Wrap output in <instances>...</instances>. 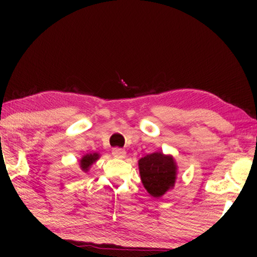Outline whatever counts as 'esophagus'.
<instances>
[{"label":"esophagus","mask_w":257,"mask_h":257,"mask_svg":"<svg viewBox=\"0 0 257 257\" xmlns=\"http://www.w3.org/2000/svg\"><path fill=\"white\" fill-rule=\"evenodd\" d=\"M112 154H113L114 158H118V159H124V158L126 157L125 150L118 149V147H115V149L112 150Z\"/></svg>","instance_id":"1"}]
</instances>
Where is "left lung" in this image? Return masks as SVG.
Wrapping results in <instances>:
<instances>
[{
	"label": "left lung",
	"mask_w": 257,
	"mask_h": 257,
	"mask_svg": "<svg viewBox=\"0 0 257 257\" xmlns=\"http://www.w3.org/2000/svg\"><path fill=\"white\" fill-rule=\"evenodd\" d=\"M138 164L144 187L154 198H160L173 188L178 171L173 157L156 152L142 158Z\"/></svg>",
	"instance_id": "obj_1"
}]
</instances>
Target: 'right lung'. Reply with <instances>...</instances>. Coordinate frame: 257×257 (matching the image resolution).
<instances>
[{
  "instance_id": "1",
  "label": "right lung",
  "mask_w": 257,
  "mask_h": 257,
  "mask_svg": "<svg viewBox=\"0 0 257 257\" xmlns=\"http://www.w3.org/2000/svg\"><path fill=\"white\" fill-rule=\"evenodd\" d=\"M98 158H99V154L98 153H87L84 156L82 159L79 160V166H80V170L83 172H86L89 171V168L92 166L93 163H96L98 160Z\"/></svg>"
}]
</instances>
